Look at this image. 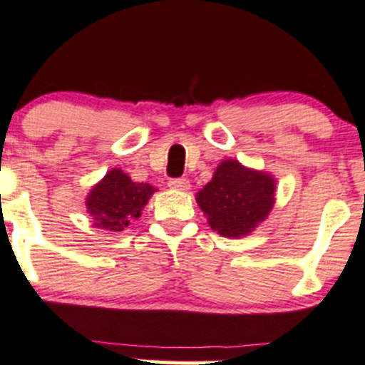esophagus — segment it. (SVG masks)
<instances>
[{
  "instance_id": "34e87169",
  "label": "esophagus",
  "mask_w": 365,
  "mask_h": 365,
  "mask_svg": "<svg viewBox=\"0 0 365 365\" xmlns=\"http://www.w3.org/2000/svg\"><path fill=\"white\" fill-rule=\"evenodd\" d=\"M168 186H170L172 190L186 191V190H190V181H187L186 178H181V179H170V181H168Z\"/></svg>"
}]
</instances>
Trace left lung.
Segmentation results:
<instances>
[{"mask_svg": "<svg viewBox=\"0 0 365 365\" xmlns=\"http://www.w3.org/2000/svg\"><path fill=\"white\" fill-rule=\"evenodd\" d=\"M277 181L269 172L255 170L237 160H223L212 179L195 195L209 227L223 237L250 236L275 205Z\"/></svg>", "mask_w": 365, "mask_h": 365, "instance_id": "8db88e82", "label": "left lung"}]
</instances>
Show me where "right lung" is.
I'll use <instances>...</instances> for the list:
<instances>
[{
  "instance_id": "add662e5",
  "label": "right lung",
  "mask_w": 365,
  "mask_h": 365,
  "mask_svg": "<svg viewBox=\"0 0 365 365\" xmlns=\"http://www.w3.org/2000/svg\"><path fill=\"white\" fill-rule=\"evenodd\" d=\"M156 187L147 182H136L120 168H111L92 186L85 198L86 212L93 225L108 232H120L142 216L143 207Z\"/></svg>"
}]
</instances>
